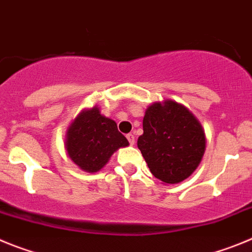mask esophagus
<instances>
[{
  "mask_svg": "<svg viewBox=\"0 0 252 252\" xmlns=\"http://www.w3.org/2000/svg\"><path fill=\"white\" fill-rule=\"evenodd\" d=\"M126 137H127L128 142H130V145H133V144H135V135H133V133H127V135H126Z\"/></svg>",
  "mask_w": 252,
  "mask_h": 252,
  "instance_id": "1",
  "label": "esophagus"
}]
</instances>
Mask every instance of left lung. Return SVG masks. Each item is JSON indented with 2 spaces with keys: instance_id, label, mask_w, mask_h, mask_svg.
Segmentation results:
<instances>
[{
  "instance_id": "obj_1",
  "label": "left lung",
  "mask_w": 252,
  "mask_h": 252,
  "mask_svg": "<svg viewBox=\"0 0 252 252\" xmlns=\"http://www.w3.org/2000/svg\"><path fill=\"white\" fill-rule=\"evenodd\" d=\"M142 128L137 148L154 177L175 184L197 169L206 149V137L188 108L174 101L151 104L144 116Z\"/></svg>"
}]
</instances>
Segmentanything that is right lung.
<instances>
[{"label":"right lung","mask_w":252,"mask_h":252,"mask_svg":"<svg viewBox=\"0 0 252 252\" xmlns=\"http://www.w3.org/2000/svg\"><path fill=\"white\" fill-rule=\"evenodd\" d=\"M127 145L116 122L102 116L97 107L83 111L66 133L69 158L88 173L98 171L117 149Z\"/></svg>","instance_id":"obj_1"}]
</instances>
